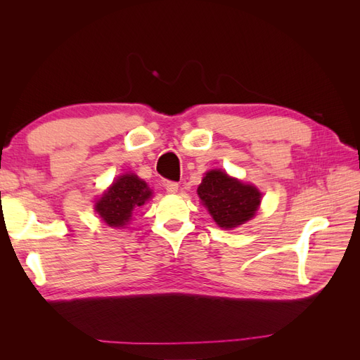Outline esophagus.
<instances>
[{"instance_id":"34e87169","label":"esophagus","mask_w":360,"mask_h":360,"mask_svg":"<svg viewBox=\"0 0 360 360\" xmlns=\"http://www.w3.org/2000/svg\"><path fill=\"white\" fill-rule=\"evenodd\" d=\"M165 189H167L168 193H177L179 183L177 181H167L165 183Z\"/></svg>"}]
</instances>
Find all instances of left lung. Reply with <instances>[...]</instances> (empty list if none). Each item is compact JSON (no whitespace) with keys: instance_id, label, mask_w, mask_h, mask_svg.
Returning <instances> with one entry per match:
<instances>
[{"instance_id":"8db88e82","label":"left lung","mask_w":360,"mask_h":360,"mask_svg":"<svg viewBox=\"0 0 360 360\" xmlns=\"http://www.w3.org/2000/svg\"><path fill=\"white\" fill-rule=\"evenodd\" d=\"M198 195L214 222L222 228H234L249 221L261 200L257 188L228 177L222 171L207 172Z\"/></svg>"}]
</instances>
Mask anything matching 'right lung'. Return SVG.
I'll list each match as a JSON object with an SVG mask.
<instances>
[{"label": "right lung", "instance_id": "1", "mask_svg": "<svg viewBox=\"0 0 360 360\" xmlns=\"http://www.w3.org/2000/svg\"><path fill=\"white\" fill-rule=\"evenodd\" d=\"M150 197L151 192L146 181L135 174H124L96 202V210L108 225L123 226L136 207L143 205Z\"/></svg>", "mask_w": 360, "mask_h": 360}]
</instances>
